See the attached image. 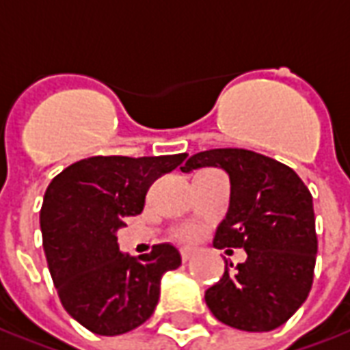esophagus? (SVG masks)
I'll return each mask as SVG.
<instances>
[{
    "instance_id": "34e87169",
    "label": "esophagus",
    "mask_w": 350,
    "mask_h": 350,
    "mask_svg": "<svg viewBox=\"0 0 350 350\" xmlns=\"http://www.w3.org/2000/svg\"><path fill=\"white\" fill-rule=\"evenodd\" d=\"M180 255H182V260H183V262H187V260H189V258L193 257V251L182 250V251H180Z\"/></svg>"
}]
</instances>
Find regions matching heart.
<instances>
[{
    "mask_svg": "<svg viewBox=\"0 0 350 350\" xmlns=\"http://www.w3.org/2000/svg\"><path fill=\"white\" fill-rule=\"evenodd\" d=\"M170 236L172 240H176L178 243H195L200 236V228L197 225H191V223H182V225H176L170 230Z\"/></svg>",
    "mask_w": 350,
    "mask_h": 350,
    "instance_id": "b5f03b06",
    "label": "heart"
}]
</instances>
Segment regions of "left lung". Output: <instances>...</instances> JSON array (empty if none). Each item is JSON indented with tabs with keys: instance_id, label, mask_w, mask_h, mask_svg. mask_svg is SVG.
<instances>
[{
	"instance_id": "left-lung-1",
	"label": "left lung",
	"mask_w": 350,
	"mask_h": 350,
	"mask_svg": "<svg viewBox=\"0 0 350 350\" xmlns=\"http://www.w3.org/2000/svg\"><path fill=\"white\" fill-rule=\"evenodd\" d=\"M202 167H219L230 178V206L213 245L247 253L238 266L225 260V273L206 291V304L227 326L273 330L296 313L313 285V197L293 168L243 148L195 153L182 170Z\"/></svg>"
}]
</instances>
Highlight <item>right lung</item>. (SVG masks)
<instances>
[{
    "label": "right lung",
    "instance_id": "add662e5",
    "mask_svg": "<svg viewBox=\"0 0 350 350\" xmlns=\"http://www.w3.org/2000/svg\"><path fill=\"white\" fill-rule=\"evenodd\" d=\"M185 157L95 155L50 182L41 208L50 275L65 311L93 334L120 336L146 323L159 301L163 273L182 264L170 243L138 258L123 255L116 230L142 213L150 185Z\"/></svg>",
    "mask_w": 350,
    "mask_h": 350
}]
</instances>
